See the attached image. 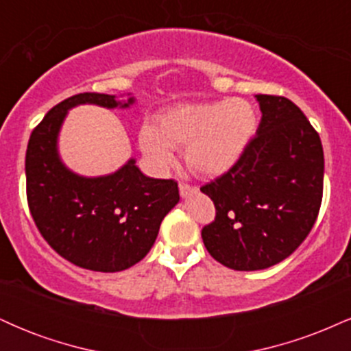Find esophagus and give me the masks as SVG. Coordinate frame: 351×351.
Instances as JSON below:
<instances>
[{
  "mask_svg": "<svg viewBox=\"0 0 351 351\" xmlns=\"http://www.w3.org/2000/svg\"><path fill=\"white\" fill-rule=\"evenodd\" d=\"M196 191H198V188L191 186V184H188V183H180V195H181V198H188V196L195 195Z\"/></svg>",
  "mask_w": 351,
  "mask_h": 351,
  "instance_id": "1",
  "label": "esophagus"
}]
</instances>
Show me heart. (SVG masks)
Here are the masks:
<instances>
[{"label": "heart", "instance_id": "1", "mask_svg": "<svg viewBox=\"0 0 351 351\" xmlns=\"http://www.w3.org/2000/svg\"><path fill=\"white\" fill-rule=\"evenodd\" d=\"M257 128V114L244 99L180 104L140 130V148L160 170L175 163L173 148H184L189 170L219 176L244 155Z\"/></svg>", "mask_w": 351, "mask_h": 351}]
</instances>
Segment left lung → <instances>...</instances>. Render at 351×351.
I'll use <instances>...</instances> for the list:
<instances>
[{"label": "left lung", "mask_w": 351, "mask_h": 351, "mask_svg": "<svg viewBox=\"0 0 351 351\" xmlns=\"http://www.w3.org/2000/svg\"><path fill=\"white\" fill-rule=\"evenodd\" d=\"M256 136L223 176L201 191L216 219L201 236L208 252L234 271H261L289 257L308 236L324 191V148L295 104L256 95Z\"/></svg>", "instance_id": "1"}]
</instances>
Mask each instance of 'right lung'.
Masks as SVG:
<instances>
[{
  "instance_id": "add662e5",
  "label": "right lung",
  "mask_w": 351,
  "mask_h": 351,
  "mask_svg": "<svg viewBox=\"0 0 351 351\" xmlns=\"http://www.w3.org/2000/svg\"><path fill=\"white\" fill-rule=\"evenodd\" d=\"M86 104L128 108L135 97L84 92L52 107L27 143V204L59 256L88 271L119 272L140 263L155 244L163 217L180 201L178 183L143 175L135 158L102 176L69 170L59 155V132L71 108Z\"/></svg>"
}]
</instances>
